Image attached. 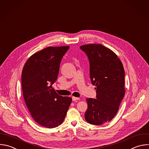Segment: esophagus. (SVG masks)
<instances>
[{"label":"esophagus","instance_id":"esophagus-1","mask_svg":"<svg viewBox=\"0 0 149 149\" xmlns=\"http://www.w3.org/2000/svg\"><path fill=\"white\" fill-rule=\"evenodd\" d=\"M72 98V101H77L78 100H79V97H77L73 96Z\"/></svg>","mask_w":149,"mask_h":149}]
</instances>
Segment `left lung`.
<instances>
[{
	"label": "left lung",
	"instance_id": "left-lung-1",
	"mask_svg": "<svg viewBox=\"0 0 149 149\" xmlns=\"http://www.w3.org/2000/svg\"><path fill=\"white\" fill-rule=\"evenodd\" d=\"M80 48L88 56L91 83L96 90V99L86 100L85 119L90 124L101 125L118 111L125 94V70L118 56L102 44H86Z\"/></svg>",
	"mask_w": 149,
	"mask_h": 149
}]
</instances>
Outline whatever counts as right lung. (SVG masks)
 <instances>
[{"label":"right lung","mask_w":149,"mask_h":149,"mask_svg":"<svg viewBox=\"0 0 149 149\" xmlns=\"http://www.w3.org/2000/svg\"><path fill=\"white\" fill-rule=\"evenodd\" d=\"M69 46L48 47L33 54L22 74L23 95L33 119L53 128L64 121L72 98L59 95L52 88L57 81L61 61Z\"/></svg>","instance_id":"add662e5"}]
</instances>
